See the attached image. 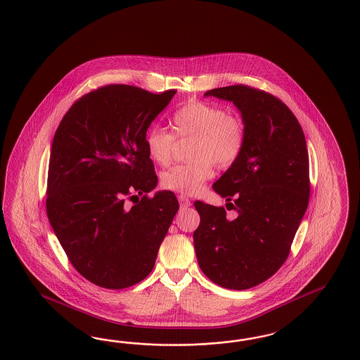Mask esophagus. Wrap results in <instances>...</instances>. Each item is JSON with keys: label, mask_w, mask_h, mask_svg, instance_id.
Listing matches in <instances>:
<instances>
[{"label": "esophagus", "mask_w": 360, "mask_h": 360, "mask_svg": "<svg viewBox=\"0 0 360 360\" xmlns=\"http://www.w3.org/2000/svg\"><path fill=\"white\" fill-rule=\"evenodd\" d=\"M178 201H179L181 207H184V209H185V207H188V206L191 205V202H190V200L187 198L186 195H182V194L178 197Z\"/></svg>", "instance_id": "1"}]
</instances>
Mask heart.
<instances>
[{"mask_svg":"<svg viewBox=\"0 0 360 360\" xmlns=\"http://www.w3.org/2000/svg\"><path fill=\"white\" fill-rule=\"evenodd\" d=\"M173 132L151 127L146 134V146L151 159L166 166L173 158L175 136L194 138L191 144L193 162L175 165L162 175V185L182 194H194L212 178L213 163L226 169L244 150L245 124L238 116L206 101H190L172 119Z\"/></svg>","mask_w":360,"mask_h":360,"instance_id":"b5f03b06","label":"heart"}]
</instances>
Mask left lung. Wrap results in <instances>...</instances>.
<instances>
[{
  "label": "left lung",
  "mask_w": 360,
  "mask_h": 360,
  "mask_svg": "<svg viewBox=\"0 0 360 360\" xmlns=\"http://www.w3.org/2000/svg\"><path fill=\"white\" fill-rule=\"evenodd\" d=\"M205 96L233 101L245 124L241 155L216 184L214 191L235 201L234 219L222 206L201 201L194 248L202 272L219 287L243 290L274 276L309 201V159L302 126L287 105L253 86L214 88Z\"/></svg>",
  "instance_id": "1"
}]
</instances>
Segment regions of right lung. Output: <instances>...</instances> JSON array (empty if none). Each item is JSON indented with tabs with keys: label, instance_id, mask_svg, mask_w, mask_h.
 Masks as SVG:
<instances>
[{
	"label": "right lung",
	"instance_id": "right-lung-1",
	"mask_svg": "<svg viewBox=\"0 0 360 360\" xmlns=\"http://www.w3.org/2000/svg\"><path fill=\"white\" fill-rule=\"evenodd\" d=\"M175 92L101 86L75 101L55 132L46 214L73 268L95 285L144 280L179 209L173 191L147 195L158 176L146 132Z\"/></svg>",
	"mask_w": 360,
	"mask_h": 360
}]
</instances>
